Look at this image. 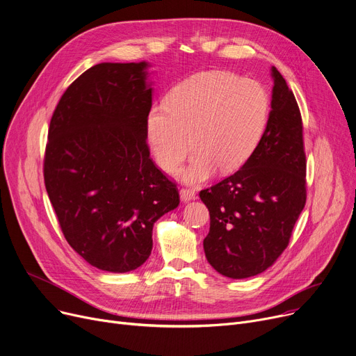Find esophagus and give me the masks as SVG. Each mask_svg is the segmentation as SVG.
Wrapping results in <instances>:
<instances>
[{
  "label": "esophagus",
  "instance_id": "obj_1",
  "mask_svg": "<svg viewBox=\"0 0 356 356\" xmlns=\"http://www.w3.org/2000/svg\"><path fill=\"white\" fill-rule=\"evenodd\" d=\"M180 199L183 202H190L196 199V191L193 188H181L180 190Z\"/></svg>",
  "mask_w": 356,
  "mask_h": 356
}]
</instances>
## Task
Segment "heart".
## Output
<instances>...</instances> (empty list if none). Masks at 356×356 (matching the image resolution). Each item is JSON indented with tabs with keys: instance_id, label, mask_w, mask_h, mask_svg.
<instances>
[{
	"instance_id": "obj_1",
	"label": "heart",
	"mask_w": 356,
	"mask_h": 356,
	"mask_svg": "<svg viewBox=\"0 0 356 356\" xmlns=\"http://www.w3.org/2000/svg\"><path fill=\"white\" fill-rule=\"evenodd\" d=\"M268 116V95L258 82L225 71L199 72L173 86L165 105L150 109L147 142L168 175L179 170L193 147L196 153L181 176L200 183L217 169H240L260 143Z\"/></svg>"
}]
</instances>
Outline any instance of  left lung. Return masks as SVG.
Here are the masks:
<instances>
[{
  "label": "left lung",
  "instance_id": "1",
  "mask_svg": "<svg viewBox=\"0 0 356 356\" xmlns=\"http://www.w3.org/2000/svg\"><path fill=\"white\" fill-rule=\"evenodd\" d=\"M271 72V112L260 143L240 170L200 191L210 213L207 261L236 280L274 264L307 202L301 112L282 75L275 67Z\"/></svg>",
  "mask_w": 356,
  "mask_h": 356
}]
</instances>
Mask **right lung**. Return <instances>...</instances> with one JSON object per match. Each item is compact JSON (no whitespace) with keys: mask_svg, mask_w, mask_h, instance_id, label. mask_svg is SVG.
Listing matches in <instances>:
<instances>
[{"mask_svg":"<svg viewBox=\"0 0 356 356\" xmlns=\"http://www.w3.org/2000/svg\"><path fill=\"white\" fill-rule=\"evenodd\" d=\"M146 62L98 63L63 92L44 157L47 193L70 245L90 266L127 273L152 252L156 220L180 203L146 142Z\"/></svg>","mask_w":356,"mask_h":356,"instance_id":"add662e5","label":"right lung"}]
</instances>
